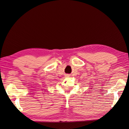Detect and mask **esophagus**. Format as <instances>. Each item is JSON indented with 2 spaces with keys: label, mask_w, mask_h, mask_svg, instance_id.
Masks as SVG:
<instances>
[{
  "label": "esophagus",
  "mask_w": 129,
  "mask_h": 129,
  "mask_svg": "<svg viewBox=\"0 0 129 129\" xmlns=\"http://www.w3.org/2000/svg\"><path fill=\"white\" fill-rule=\"evenodd\" d=\"M68 76V75H67V76Z\"/></svg>",
  "instance_id": "esophagus-1"
}]
</instances>
